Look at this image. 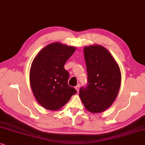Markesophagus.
Listing matches in <instances>:
<instances>
[{
  "label": "esophagus",
  "instance_id": "esophagus-1",
  "mask_svg": "<svg viewBox=\"0 0 145 145\" xmlns=\"http://www.w3.org/2000/svg\"><path fill=\"white\" fill-rule=\"evenodd\" d=\"M80 85H78V86H76V87H75V89H76V91H79V89H80Z\"/></svg>",
  "mask_w": 145,
  "mask_h": 145
}]
</instances>
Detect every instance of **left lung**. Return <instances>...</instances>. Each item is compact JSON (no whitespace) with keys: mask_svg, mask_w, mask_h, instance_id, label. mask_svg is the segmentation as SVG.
<instances>
[{"mask_svg":"<svg viewBox=\"0 0 145 145\" xmlns=\"http://www.w3.org/2000/svg\"><path fill=\"white\" fill-rule=\"evenodd\" d=\"M88 82L80 89V97L87 110L101 113L116 99L121 82L119 67L109 51L101 46L84 48Z\"/></svg>","mask_w":145,"mask_h":145,"instance_id":"8db88e82","label":"left lung"}]
</instances>
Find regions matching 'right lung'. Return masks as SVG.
Here are the masks:
<instances>
[{"label":"right lung","instance_id":"right-lung-1","mask_svg":"<svg viewBox=\"0 0 145 145\" xmlns=\"http://www.w3.org/2000/svg\"><path fill=\"white\" fill-rule=\"evenodd\" d=\"M75 50L72 46L55 42L44 48L32 61L31 88L36 99L45 109H59L77 93L67 84L69 74L64 69L65 62Z\"/></svg>","mask_w":145,"mask_h":145}]
</instances>
